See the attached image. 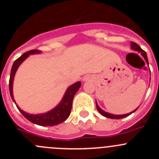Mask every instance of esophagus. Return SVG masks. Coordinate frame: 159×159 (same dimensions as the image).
Returning a JSON list of instances; mask_svg holds the SVG:
<instances>
[{
    "label": "esophagus",
    "instance_id": "obj_1",
    "mask_svg": "<svg viewBox=\"0 0 159 159\" xmlns=\"http://www.w3.org/2000/svg\"><path fill=\"white\" fill-rule=\"evenodd\" d=\"M84 80H86V79H84Z\"/></svg>",
    "mask_w": 159,
    "mask_h": 159
}]
</instances>
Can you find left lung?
<instances>
[{
	"instance_id": "obj_1",
	"label": "left lung",
	"mask_w": 159,
	"mask_h": 159,
	"mask_svg": "<svg viewBox=\"0 0 159 159\" xmlns=\"http://www.w3.org/2000/svg\"><path fill=\"white\" fill-rule=\"evenodd\" d=\"M131 48H132L133 50H134V51H139V52H140L141 54H142V55L144 57V58L145 59V61H146L147 64H148V57H147L146 52H145V51H144V50H142V48H141V47L139 45V44H136L135 42H133V41H131ZM96 107H97V109H98V111L99 113H100L101 115H103V116H105V117H106V118H112V119H120V118H125V117L129 116V115H131V114H132L133 112H134L136 110H137V109H135L134 111H133L130 112V113H129V114H125V115H112V114L107 113V112H105V111H103L102 109H101V108H99L97 102H96Z\"/></svg>"
}]
</instances>
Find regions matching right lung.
<instances>
[{"mask_svg": "<svg viewBox=\"0 0 159 159\" xmlns=\"http://www.w3.org/2000/svg\"><path fill=\"white\" fill-rule=\"evenodd\" d=\"M36 53H41V51L39 50H30L29 51L24 53L20 57L15 60V61L13 64V66L11 68V75H10V80H9V90H10V94L12 100L14 102H16L14 99V96H13V81H14V75L17 70V68L20 66V64L30 55L32 54H36ZM81 85V81H78V82L75 83L72 85H70L68 89H67L66 92H65V96H64L63 99L61 102V103L57 105V107L54 108V109L51 110L50 111L47 112L44 114H40V115H30V114L26 113L24 111L20 109L18 106L17 105V108L20 111V113L28 120L30 122L34 123V124L38 125L41 126H54L57 125L61 124V122L65 121L70 114V111L72 108V102H73V98L75 97V94H76L77 91L80 89Z\"/></svg>", "mask_w": 159, "mask_h": 159, "instance_id": "obj_1", "label": "right lung"}]
</instances>
